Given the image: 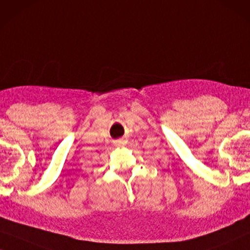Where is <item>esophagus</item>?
Instances as JSON below:
<instances>
[{
	"label": "esophagus",
	"instance_id": "1",
	"mask_svg": "<svg viewBox=\"0 0 250 250\" xmlns=\"http://www.w3.org/2000/svg\"><path fill=\"white\" fill-rule=\"evenodd\" d=\"M125 144V140L124 138H120V139L115 140V145H117V146H124Z\"/></svg>",
	"mask_w": 250,
	"mask_h": 250
}]
</instances>
